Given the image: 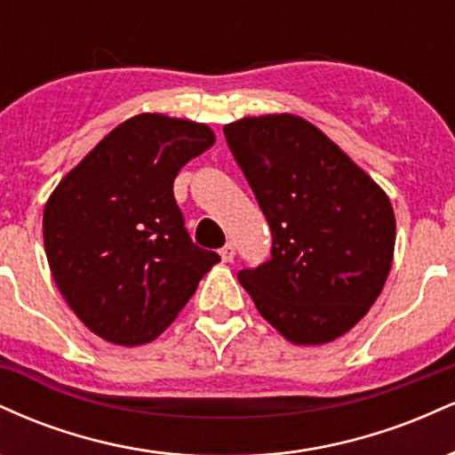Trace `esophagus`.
I'll use <instances>...</instances> for the list:
<instances>
[{"label": "esophagus", "mask_w": 455, "mask_h": 455, "mask_svg": "<svg viewBox=\"0 0 455 455\" xmlns=\"http://www.w3.org/2000/svg\"><path fill=\"white\" fill-rule=\"evenodd\" d=\"M220 257H222L224 263H231V260L235 259V245L231 242H228L227 245H222V248H220Z\"/></svg>", "instance_id": "34e87169"}]
</instances>
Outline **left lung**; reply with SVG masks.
I'll return each mask as SVG.
<instances>
[{"instance_id":"obj_1","label":"left lung","mask_w":455,"mask_h":455,"mask_svg":"<svg viewBox=\"0 0 455 455\" xmlns=\"http://www.w3.org/2000/svg\"><path fill=\"white\" fill-rule=\"evenodd\" d=\"M271 228V259L239 282L293 344H325L357 325L387 280L395 245L389 196L297 115L224 126Z\"/></svg>"}]
</instances>
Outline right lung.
Here are the masks:
<instances>
[{
    "instance_id": "right-lung-1",
    "label": "right lung",
    "mask_w": 455,
    "mask_h": 455,
    "mask_svg": "<svg viewBox=\"0 0 455 455\" xmlns=\"http://www.w3.org/2000/svg\"><path fill=\"white\" fill-rule=\"evenodd\" d=\"M213 143L205 124L134 115L46 201L44 250L57 289L107 342L158 338L220 260L192 242L173 196L181 166Z\"/></svg>"
}]
</instances>
